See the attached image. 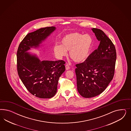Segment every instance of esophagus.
<instances>
[{"label": "esophagus", "mask_w": 131, "mask_h": 131, "mask_svg": "<svg viewBox=\"0 0 131 131\" xmlns=\"http://www.w3.org/2000/svg\"><path fill=\"white\" fill-rule=\"evenodd\" d=\"M65 68H66V70H69L70 68V66H69V65L66 64V65H65Z\"/></svg>", "instance_id": "obj_1"}]
</instances>
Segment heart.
Instances as JSON below:
<instances>
[{"label": "heart", "instance_id": "b5f03b06", "mask_svg": "<svg viewBox=\"0 0 131 131\" xmlns=\"http://www.w3.org/2000/svg\"><path fill=\"white\" fill-rule=\"evenodd\" d=\"M93 40L88 34L82 35L79 32H71L64 36L61 41V45H56L53 48V51L56 57L62 59L69 56L76 62L85 61L89 56Z\"/></svg>", "mask_w": 131, "mask_h": 131}]
</instances>
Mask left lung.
I'll return each mask as SVG.
<instances>
[{
  "instance_id": "1",
  "label": "left lung",
  "mask_w": 131,
  "mask_h": 131,
  "mask_svg": "<svg viewBox=\"0 0 131 131\" xmlns=\"http://www.w3.org/2000/svg\"><path fill=\"white\" fill-rule=\"evenodd\" d=\"M92 31L100 44L82 63L76 65L77 90L83 97L99 95L113 78L116 60L115 46L111 39L99 29Z\"/></svg>"
}]
</instances>
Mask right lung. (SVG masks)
<instances>
[{"label":"right lung","instance_id":"add662e5","mask_svg":"<svg viewBox=\"0 0 131 131\" xmlns=\"http://www.w3.org/2000/svg\"><path fill=\"white\" fill-rule=\"evenodd\" d=\"M56 30L52 26L29 33L20 43L17 53L20 79L30 93L41 99L55 95L59 78L65 71V62L62 60H41L37 54L29 51L43 47L42 43Z\"/></svg>","mask_w":131,"mask_h":131}]
</instances>
